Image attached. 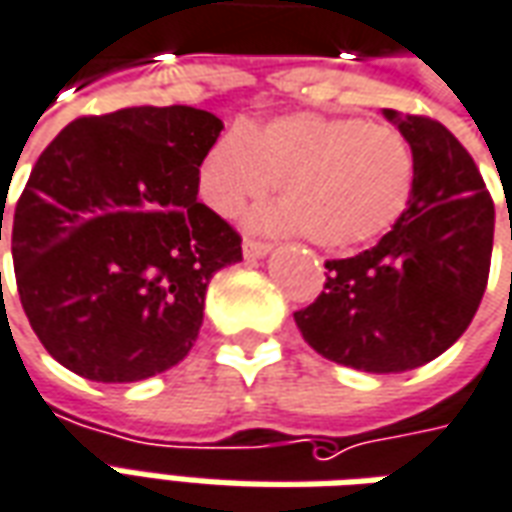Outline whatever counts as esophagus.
<instances>
[{"instance_id":"1","label":"esophagus","mask_w":512,"mask_h":512,"mask_svg":"<svg viewBox=\"0 0 512 512\" xmlns=\"http://www.w3.org/2000/svg\"><path fill=\"white\" fill-rule=\"evenodd\" d=\"M271 252V246L260 244V241H244V257L246 260H260Z\"/></svg>"}]
</instances>
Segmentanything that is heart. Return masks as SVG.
I'll return each instance as SVG.
<instances>
[{
    "label": "heart",
    "instance_id": "1",
    "mask_svg": "<svg viewBox=\"0 0 512 512\" xmlns=\"http://www.w3.org/2000/svg\"><path fill=\"white\" fill-rule=\"evenodd\" d=\"M285 202L252 219L257 230L305 232L321 249H357L405 216L416 157L396 127L324 113H288L232 130L202 160L199 191L224 219L266 199Z\"/></svg>",
    "mask_w": 512,
    "mask_h": 512
}]
</instances>
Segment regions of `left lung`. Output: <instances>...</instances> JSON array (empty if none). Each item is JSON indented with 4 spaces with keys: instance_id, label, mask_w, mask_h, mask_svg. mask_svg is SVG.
Listing matches in <instances>:
<instances>
[{
    "instance_id": "1",
    "label": "left lung",
    "mask_w": 512,
    "mask_h": 512,
    "mask_svg": "<svg viewBox=\"0 0 512 512\" xmlns=\"http://www.w3.org/2000/svg\"><path fill=\"white\" fill-rule=\"evenodd\" d=\"M382 116L416 157L413 199L380 244L327 263L324 291L293 321L332 363L402 374L443 355L471 324L488 285L496 213L477 163L443 124Z\"/></svg>"
}]
</instances>
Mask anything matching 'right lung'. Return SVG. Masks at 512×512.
Returning <instances> with one entry per match:
<instances>
[{
    "instance_id": "add662e5",
    "label": "right lung",
    "mask_w": 512,
    "mask_h": 512,
    "mask_svg": "<svg viewBox=\"0 0 512 512\" xmlns=\"http://www.w3.org/2000/svg\"><path fill=\"white\" fill-rule=\"evenodd\" d=\"M221 130L188 105L124 107L71 121L38 157L13 216V266L60 366L138 382L191 352L210 277L241 260L238 232L196 199Z\"/></svg>"
}]
</instances>
